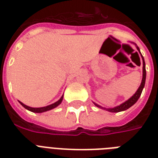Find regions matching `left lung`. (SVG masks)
I'll list each match as a JSON object with an SVG mask.
<instances>
[{
    "instance_id": "left-lung-1",
    "label": "left lung",
    "mask_w": 158,
    "mask_h": 158,
    "mask_svg": "<svg viewBox=\"0 0 158 158\" xmlns=\"http://www.w3.org/2000/svg\"><path fill=\"white\" fill-rule=\"evenodd\" d=\"M137 49L140 53L139 48H138V47H137ZM140 54H141V53H140ZM141 56H142V59H143V79H142V82H141V84H140L139 88L138 89L136 93H135V94H134V95H133V96L129 99V100L125 102L124 103L120 104V106H115V107L114 108H108V109L104 108V109H106V110H108V111H110V112H120V111H123V110H127V109H129L130 106H132L138 101V99L139 98V97L141 96V94H142L143 89L144 88L145 80H146V69H145L144 59H143V57L142 55H141ZM94 104H95V106H97L98 107L102 108V106L98 105V104L96 103H94Z\"/></svg>"
}]
</instances>
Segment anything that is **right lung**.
Returning a JSON list of instances; mask_svg holds the SVG:
<instances>
[{"label": "right lung", "mask_w": 158, "mask_h": 158, "mask_svg": "<svg viewBox=\"0 0 158 158\" xmlns=\"http://www.w3.org/2000/svg\"><path fill=\"white\" fill-rule=\"evenodd\" d=\"M62 100H63V96L60 98V100H58L57 102H56L55 103L52 104V105H49V106H43V107H30V106H28L24 105L23 103H22L21 102H19V103L21 105L23 106V107L26 108L27 110H30V111H33V112H36V113H42V112H44V111H47V110H52L53 108L56 107L57 106H59L60 104L61 103Z\"/></svg>", "instance_id": "obj_1"}]
</instances>
